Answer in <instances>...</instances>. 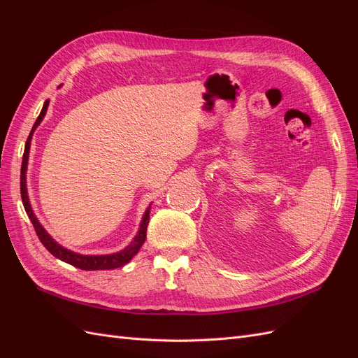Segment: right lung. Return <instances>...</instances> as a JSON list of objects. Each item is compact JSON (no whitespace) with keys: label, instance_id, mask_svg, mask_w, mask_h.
<instances>
[{"label":"right lung","instance_id":"obj_1","mask_svg":"<svg viewBox=\"0 0 358 358\" xmlns=\"http://www.w3.org/2000/svg\"><path fill=\"white\" fill-rule=\"evenodd\" d=\"M48 107H49V100H46L45 104H43V109H41V112L37 117V121H36L34 127H32L31 133L27 138L24 158H22V169H20V196H22V203H24V208H25L28 218L31 220L32 225H34L40 242L45 245V248L53 257H57L58 259H61V262L69 263V264L78 267V268H82V270H112V268L122 267L127 263L131 262V258L138 252V249L142 248V245L146 241V229H148V224H149L150 204L148 206V209L145 210V213L142 216V221H140V225H138V230H137L136 236L133 237V241L129 242V245L125 246L124 249H121V251H117V252L103 254V255H85V254L74 252V251H70V249H67V248H64L45 230V227L40 224L34 210H32V206H31V201H29V197H28V188H27V170H28L29 148H31L32 134H34L36 128L43 121V117L46 116Z\"/></svg>","mask_w":358,"mask_h":358}]
</instances>
